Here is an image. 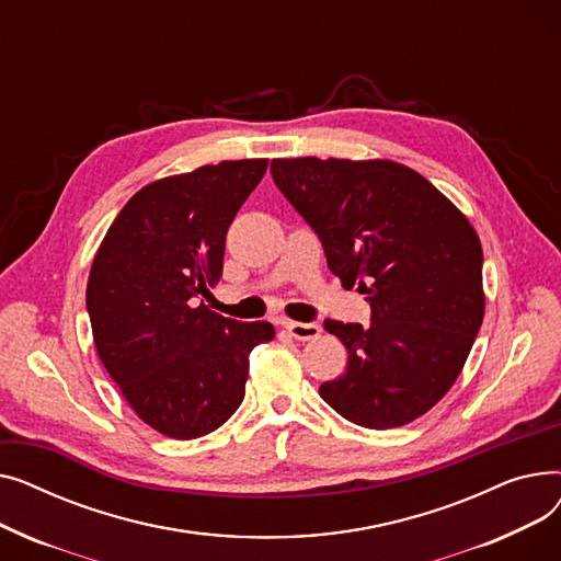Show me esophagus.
Returning <instances> with one entry per match:
<instances>
[{
	"label": "esophagus",
	"instance_id": "34e87169",
	"mask_svg": "<svg viewBox=\"0 0 561 561\" xmlns=\"http://www.w3.org/2000/svg\"><path fill=\"white\" fill-rule=\"evenodd\" d=\"M284 328L288 330V334L293 339H298V341H311V339L320 336V332H322L318 322H293V320H286Z\"/></svg>",
	"mask_w": 561,
	"mask_h": 561
}]
</instances>
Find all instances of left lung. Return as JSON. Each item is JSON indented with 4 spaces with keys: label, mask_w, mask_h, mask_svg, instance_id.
I'll return each mask as SVG.
<instances>
[{
    "label": "left lung",
    "mask_w": 561,
    "mask_h": 561,
    "mask_svg": "<svg viewBox=\"0 0 561 561\" xmlns=\"http://www.w3.org/2000/svg\"><path fill=\"white\" fill-rule=\"evenodd\" d=\"M271 172L318 233L330 271L370 302L368 328L325 320L347 368L320 385V398L368 430L416 421L450 391L482 325L476 229L396 161L275 159Z\"/></svg>",
    "instance_id": "left-lung-1"
}]
</instances>
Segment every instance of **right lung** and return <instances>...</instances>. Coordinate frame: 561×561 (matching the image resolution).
<instances>
[{"label":"right lung","mask_w":561,"mask_h":561,"mask_svg":"<svg viewBox=\"0 0 561 561\" xmlns=\"http://www.w3.org/2000/svg\"><path fill=\"white\" fill-rule=\"evenodd\" d=\"M268 159L220 161L140 188L95 254L85 309L98 355L136 416L170 438L218 430L245 396L271 322L225 318L199 298L222 277L225 236Z\"/></svg>","instance_id":"right-lung-1"}]
</instances>
